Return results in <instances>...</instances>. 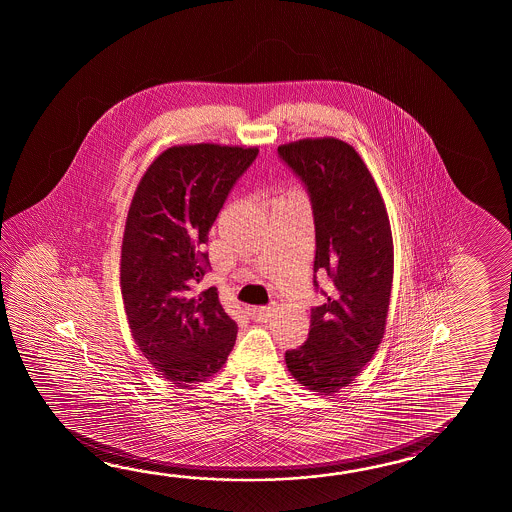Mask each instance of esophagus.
I'll return each instance as SVG.
<instances>
[{"label":"esophagus","instance_id":"1","mask_svg":"<svg viewBox=\"0 0 512 512\" xmlns=\"http://www.w3.org/2000/svg\"><path fill=\"white\" fill-rule=\"evenodd\" d=\"M274 307H252V318L256 322H267L274 315Z\"/></svg>","mask_w":512,"mask_h":512}]
</instances>
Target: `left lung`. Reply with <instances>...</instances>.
<instances>
[{
  "mask_svg": "<svg viewBox=\"0 0 512 512\" xmlns=\"http://www.w3.org/2000/svg\"><path fill=\"white\" fill-rule=\"evenodd\" d=\"M311 196L315 272L333 280L326 302L311 309L304 346L285 353L298 384L337 393L373 359L386 329L393 282L390 218L377 183L357 150L337 137L278 146Z\"/></svg>",
  "mask_w": 512,
  "mask_h": 512,
  "instance_id": "1",
  "label": "left lung"
}]
</instances>
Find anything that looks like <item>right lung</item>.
I'll use <instances>...</instances> for the list:
<instances>
[{"label":"right lung","mask_w":512,"mask_h":512,"mask_svg":"<svg viewBox=\"0 0 512 512\" xmlns=\"http://www.w3.org/2000/svg\"><path fill=\"white\" fill-rule=\"evenodd\" d=\"M256 155V146H172L131 199L120 251L124 309L137 348L175 386L207 381L234 348L238 326L218 289L197 283L210 267L208 230Z\"/></svg>","instance_id":"1"}]
</instances>
